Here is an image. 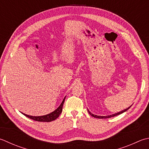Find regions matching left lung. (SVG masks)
I'll list each match as a JSON object with an SVG mask.
<instances>
[{
    "instance_id": "obj_1",
    "label": "left lung",
    "mask_w": 149,
    "mask_h": 149,
    "mask_svg": "<svg viewBox=\"0 0 149 149\" xmlns=\"http://www.w3.org/2000/svg\"><path fill=\"white\" fill-rule=\"evenodd\" d=\"M132 106V105H131ZM131 106L130 107H129V108H127V109H125V110H122V111H121V112H118V113H114V114H112V115H110V116H97V115H94V114H93L92 113H91L90 112L89 110H88V113H89V114L90 115H91L92 116H93V117H94V118H99V119H105V118H112V117H114V116H118V115H119V114H121V113H123V112H126L127 110H129L130 108L131 107Z\"/></svg>"
}]
</instances>
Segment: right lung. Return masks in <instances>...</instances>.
I'll use <instances>...</instances> for the list:
<instances>
[{"mask_svg":"<svg viewBox=\"0 0 149 149\" xmlns=\"http://www.w3.org/2000/svg\"><path fill=\"white\" fill-rule=\"evenodd\" d=\"M66 97V96H65ZM65 97L63 99V101H62V103L60 104V106L57 108V109L54 110V112H51L50 113H48V114H46L45 116H29L27 114H25V113H22L23 115H24L26 117L33 119V120L37 121H40V122H50L56 119L58 117H59V115L62 112L63 110V106L64 104V102H65Z\"/></svg>","mask_w":149,"mask_h":149,"instance_id":"right-lung-1","label":"right lung"}]
</instances>
